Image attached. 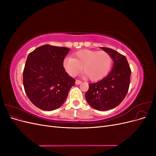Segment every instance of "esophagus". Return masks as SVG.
<instances>
[{
    "instance_id": "1",
    "label": "esophagus",
    "mask_w": 156,
    "mask_h": 156,
    "mask_svg": "<svg viewBox=\"0 0 156 156\" xmlns=\"http://www.w3.org/2000/svg\"><path fill=\"white\" fill-rule=\"evenodd\" d=\"M81 83H82V81H81L80 80H78V79H77L76 81H75V84H80Z\"/></svg>"
}]
</instances>
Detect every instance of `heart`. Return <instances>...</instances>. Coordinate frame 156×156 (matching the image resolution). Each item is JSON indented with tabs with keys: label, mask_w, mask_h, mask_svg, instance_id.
Instances as JSON below:
<instances>
[{
	"label": "heart",
	"mask_w": 156,
	"mask_h": 156,
	"mask_svg": "<svg viewBox=\"0 0 156 156\" xmlns=\"http://www.w3.org/2000/svg\"><path fill=\"white\" fill-rule=\"evenodd\" d=\"M73 57H66L63 66L67 73L75 77L82 69L84 75L91 81H98L104 77L109 72L112 60L105 51L82 49L75 53Z\"/></svg>",
	"instance_id": "1"
}]
</instances>
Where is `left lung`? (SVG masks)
Wrapping results in <instances>:
<instances>
[{
  "instance_id": "1",
  "label": "left lung",
  "mask_w": 156,
  "mask_h": 156,
  "mask_svg": "<svg viewBox=\"0 0 156 156\" xmlns=\"http://www.w3.org/2000/svg\"><path fill=\"white\" fill-rule=\"evenodd\" d=\"M111 56L113 68L106 77L90 83L85 98L88 104L98 111H108L120 104L128 92L131 69L126 56L114 49L101 48Z\"/></svg>"
}]
</instances>
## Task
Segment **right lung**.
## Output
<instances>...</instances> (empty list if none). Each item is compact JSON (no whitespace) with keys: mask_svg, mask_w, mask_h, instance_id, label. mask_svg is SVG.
Instances as JSON below:
<instances>
[{"mask_svg":"<svg viewBox=\"0 0 156 156\" xmlns=\"http://www.w3.org/2000/svg\"><path fill=\"white\" fill-rule=\"evenodd\" d=\"M69 48L41 45L32 51L23 70V86L27 97L36 107L53 111L64 103L75 80L63 66Z\"/></svg>","mask_w":156,"mask_h":156,"instance_id":"right-lung-1","label":"right lung"}]
</instances>
